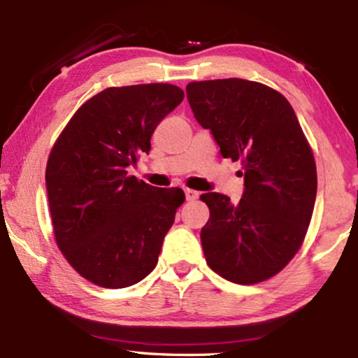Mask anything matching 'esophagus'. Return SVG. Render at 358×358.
<instances>
[{
  "instance_id": "esophagus-1",
  "label": "esophagus",
  "mask_w": 358,
  "mask_h": 358,
  "mask_svg": "<svg viewBox=\"0 0 358 358\" xmlns=\"http://www.w3.org/2000/svg\"><path fill=\"white\" fill-rule=\"evenodd\" d=\"M184 194H185V199H187V200H197V199H199V192H197V190L184 189Z\"/></svg>"
}]
</instances>
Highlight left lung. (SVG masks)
<instances>
[{
	"label": "left lung",
	"instance_id": "8db88e82",
	"mask_svg": "<svg viewBox=\"0 0 358 358\" xmlns=\"http://www.w3.org/2000/svg\"><path fill=\"white\" fill-rule=\"evenodd\" d=\"M185 92L223 158L244 169L238 203L218 192L200 195L210 210L200 231L207 264L241 285L267 280L298 252L315 208L316 163L300 122L280 92L256 81H194Z\"/></svg>",
	"mask_w": 358,
	"mask_h": 358
}]
</instances>
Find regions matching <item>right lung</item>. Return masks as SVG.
Wrapping results in <instances>:
<instances>
[{
  "instance_id": "add662e5",
  "label": "right lung",
  "mask_w": 358,
  "mask_h": 358,
  "mask_svg": "<svg viewBox=\"0 0 358 358\" xmlns=\"http://www.w3.org/2000/svg\"><path fill=\"white\" fill-rule=\"evenodd\" d=\"M184 99L168 83L107 87L68 122L48 156L45 184L53 233L73 268L96 285L138 283L158 264L166 233L184 202L129 176L151 135Z\"/></svg>"
}]
</instances>
